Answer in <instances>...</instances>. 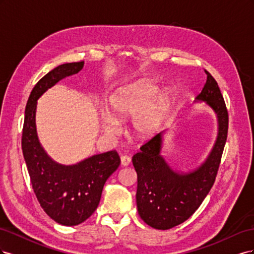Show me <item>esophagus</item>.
I'll list each match as a JSON object with an SVG mask.
<instances>
[{
    "instance_id": "34e87169",
    "label": "esophagus",
    "mask_w": 254,
    "mask_h": 254,
    "mask_svg": "<svg viewBox=\"0 0 254 254\" xmlns=\"http://www.w3.org/2000/svg\"><path fill=\"white\" fill-rule=\"evenodd\" d=\"M130 158L128 156H122L121 157V163H122V166H128L130 164Z\"/></svg>"
}]
</instances>
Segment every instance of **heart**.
Listing matches in <instances>:
<instances>
[{
	"instance_id": "b5f03b06",
	"label": "heart",
	"mask_w": 254,
	"mask_h": 254,
	"mask_svg": "<svg viewBox=\"0 0 254 254\" xmlns=\"http://www.w3.org/2000/svg\"><path fill=\"white\" fill-rule=\"evenodd\" d=\"M159 91L158 84L150 79L137 80L119 89L110 97L108 112L104 113V131L113 134L119 129L118 121L134 116L131 130L137 139L156 135L175 103L174 91L165 90L157 96Z\"/></svg>"
}]
</instances>
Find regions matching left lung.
Returning a JSON list of instances; mask_svg holds the SVG:
<instances>
[{"instance_id":"obj_1","label":"left lung","mask_w":254,"mask_h":254,"mask_svg":"<svg viewBox=\"0 0 254 254\" xmlns=\"http://www.w3.org/2000/svg\"><path fill=\"white\" fill-rule=\"evenodd\" d=\"M205 73L206 82L195 103H204L216 115L217 136L203 162L189 172L173 168L161 155L166 130L144 144L132 157L137 175V212L146 224L158 230L174 228L190 218L216 178L227 141L228 111L216 80Z\"/></svg>"}]
</instances>
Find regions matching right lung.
Here are the masks:
<instances>
[{
	"mask_svg": "<svg viewBox=\"0 0 254 254\" xmlns=\"http://www.w3.org/2000/svg\"><path fill=\"white\" fill-rule=\"evenodd\" d=\"M83 64H60L37 82L26 104L22 133V151L36 197L44 212L63 226H77L94 213L107 179L121 163L118 152L111 150L76 164H60L48 155L38 137L37 101L57 82L81 71Z\"/></svg>",
	"mask_w": 254,
	"mask_h": 254,
	"instance_id": "1",
	"label": "right lung"
}]
</instances>
